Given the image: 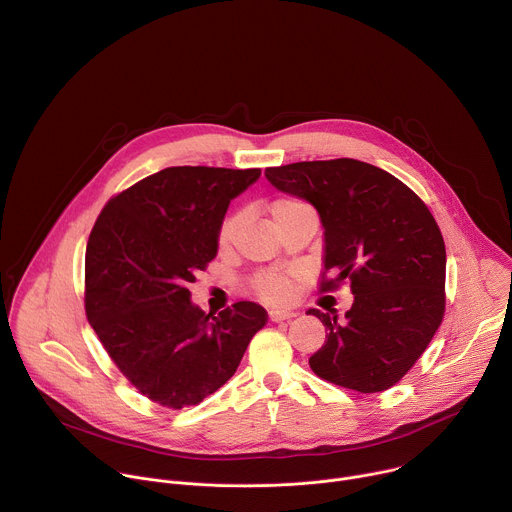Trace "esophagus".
<instances>
[{
    "label": "esophagus",
    "mask_w": 512,
    "mask_h": 512,
    "mask_svg": "<svg viewBox=\"0 0 512 512\" xmlns=\"http://www.w3.org/2000/svg\"><path fill=\"white\" fill-rule=\"evenodd\" d=\"M289 318H294V312L279 310V308L269 310V320H271V322H281V320H289Z\"/></svg>",
    "instance_id": "obj_1"
}]
</instances>
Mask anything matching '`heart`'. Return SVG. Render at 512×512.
<instances>
[{
  "instance_id": "obj_1",
  "label": "heart",
  "mask_w": 512,
  "mask_h": 512,
  "mask_svg": "<svg viewBox=\"0 0 512 512\" xmlns=\"http://www.w3.org/2000/svg\"><path fill=\"white\" fill-rule=\"evenodd\" d=\"M302 204L304 202H300L296 198H277L269 204V212L273 216V221L277 223L287 212H291ZM241 225H243V214L237 212V214L227 216L223 225H221V229H218V245H221L223 249L233 245ZM255 291H257V296L265 302H285V300L291 298V294H294V283H291V279L285 277V275L269 273V275H261L255 281Z\"/></svg>"
}]
</instances>
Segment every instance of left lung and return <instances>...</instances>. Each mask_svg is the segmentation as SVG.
Instances as JSON below:
<instances>
[{"mask_svg":"<svg viewBox=\"0 0 512 512\" xmlns=\"http://www.w3.org/2000/svg\"><path fill=\"white\" fill-rule=\"evenodd\" d=\"M281 192L308 200L324 227L322 291L350 283L340 318L308 310L326 326L312 371L334 385L379 393L423 354L446 310V245L423 200L389 172L350 158L265 170Z\"/></svg>","mask_w":512,"mask_h":512,"instance_id":"left-lung-1","label":"left lung"}]
</instances>
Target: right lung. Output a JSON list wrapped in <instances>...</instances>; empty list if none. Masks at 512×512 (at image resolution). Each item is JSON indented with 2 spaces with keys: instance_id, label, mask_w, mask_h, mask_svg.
Listing matches in <instances>:
<instances>
[{
  "instance_id": "obj_1",
  "label": "right lung",
  "mask_w": 512,
  "mask_h": 512,
  "mask_svg": "<svg viewBox=\"0 0 512 512\" xmlns=\"http://www.w3.org/2000/svg\"><path fill=\"white\" fill-rule=\"evenodd\" d=\"M259 168L176 166L113 196L85 255V310L127 381L154 403L182 409L221 389L237 371L267 312L237 302L206 314L188 283L218 251L233 198Z\"/></svg>"
}]
</instances>
